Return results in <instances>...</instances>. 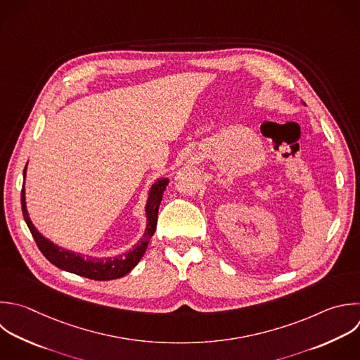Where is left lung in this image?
Wrapping results in <instances>:
<instances>
[{
	"label": "left lung",
	"mask_w": 360,
	"mask_h": 360,
	"mask_svg": "<svg viewBox=\"0 0 360 360\" xmlns=\"http://www.w3.org/2000/svg\"><path fill=\"white\" fill-rule=\"evenodd\" d=\"M302 104H304V103H302Z\"/></svg>",
	"instance_id": "1"
}]
</instances>
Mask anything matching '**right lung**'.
<instances>
[{
    "instance_id": "add662e5",
    "label": "right lung",
    "mask_w": 360,
    "mask_h": 360,
    "mask_svg": "<svg viewBox=\"0 0 360 360\" xmlns=\"http://www.w3.org/2000/svg\"><path fill=\"white\" fill-rule=\"evenodd\" d=\"M27 167L28 163L24 169V179H27ZM169 184L167 177H159L153 181L148 191V198L145 204V215H146V226L143 236L136 242L132 249L127 250L125 253L117 255V256H107V257H96V256H84L83 253H76L73 250H69L66 248H62L44 236L38 228L32 224L31 217L28 214L27 208V198H25V181L22 186V193H21V204H22V214L24 219L38 245L44 256L53 263L56 267L75 273L91 280H114L120 278L125 274H128L143 257L148 245L150 242V238L153 236L156 231V224H158V212H159V205L163 197V193L166 190V186Z\"/></svg>"
}]
</instances>
